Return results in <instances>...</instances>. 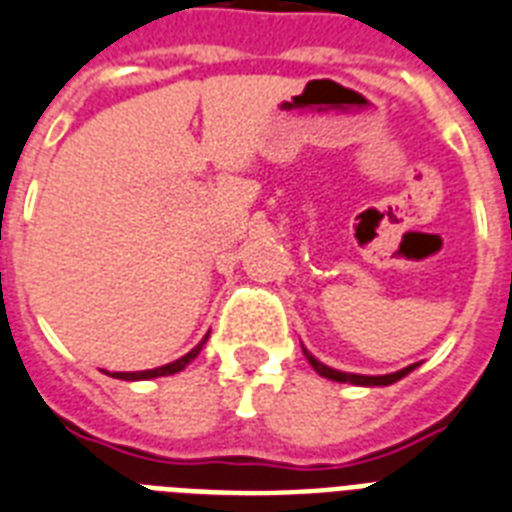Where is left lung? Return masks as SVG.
I'll return each instance as SVG.
<instances>
[{
    "label": "left lung",
    "mask_w": 512,
    "mask_h": 512,
    "mask_svg": "<svg viewBox=\"0 0 512 512\" xmlns=\"http://www.w3.org/2000/svg\"><path fill=\"white\" fill-rule=\"evenodd\" d=\"M305 358L311 361V366L316 369V372L321 374V377H327V380H335V382H350V385H366V388H372V385H393V382H398L401 377H406V374L412 372V369H417V364L406 366V369H398V372L393 374H377V377H369V374H350V372H337V369H332V366L321 364L319 358L311 356L308 350L303 348Z\"/></svg>",
    "instance_id": "1"
}]
</instances>
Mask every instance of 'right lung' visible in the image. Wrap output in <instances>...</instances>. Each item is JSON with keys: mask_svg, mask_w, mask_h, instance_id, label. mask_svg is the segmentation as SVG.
<instances>
[{"mask_svg": "<svg viewBox=\"0 0 512 512\" xmlns=\"http://www.w3.org/2000/svg\"><path fill=\"white\" fill-rule=\"evenodd\" d=\"M207 337H204V340H201L199 345H196V348L191 350V353H185L183 358H177V361H172V364L156 366V369H146V372H114V374H111V377H116V380H154V377H164V374L183 372L185 366L191 364L193 358L199 356V350L204 348V342H207Z\"/></svg>", "mask_w": 512, "mask_h": 512, "instance_id": "obj_1", "label": "right lung"}]
</instances>
